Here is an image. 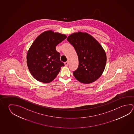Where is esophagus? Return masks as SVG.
<instances>
[{
    "label": "esophagus",
    "instance_id": "1",
    "mask_svg": "<svg viewBox=\"0 0 134 134\" xmlns=\"http://www.w3.org/2000/svg\"><path fill=\"white\" fill-rule=\"evenodd\" d=\"M68 64H69V62H66L65 63H64L65 66H67L68 65Z\"/></svg>",
    "mask_w": 134,
    "mask_h": 134
}]
</instances>
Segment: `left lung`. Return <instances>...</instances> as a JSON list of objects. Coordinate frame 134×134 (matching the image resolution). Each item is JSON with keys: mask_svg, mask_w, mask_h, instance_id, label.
I'll return each instance as SVG.
<instances>
[{"mask_svg": "<svg viewBox=\"0 0 134 134\" xmlns=\"http://www.w3.org/2000/svg\"><path fill=\"white\" fill-rule=\"evenodd\" d=\"M67 40L75 48L79 59V66L73 72L80 82L89 84L101 77L105 67L106 54L100 43L87 33L78 32Z\"/></svg>", "mask_w": 134, "mask_h": 134, "instance_id": "1", "label": "left lung"}]
</instances>
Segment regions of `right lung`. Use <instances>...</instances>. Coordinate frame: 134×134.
<instances>
[{"label":"right lung","instance_id":"add662e5","mask_svg":"<svg viewBox=\"0 0 134 134\" xmlns=\"http://www.w3.org/2000/svg\"><path fill=\"white\" fill-rule=\"evenodd\" d=\"M66 38L64 34L48 31L36 38L27 54V66L36 80L47 83L57 77L64 64L55 47Z\"/></svg>","mask_w":134,"mask_h":134}]
</instances>
